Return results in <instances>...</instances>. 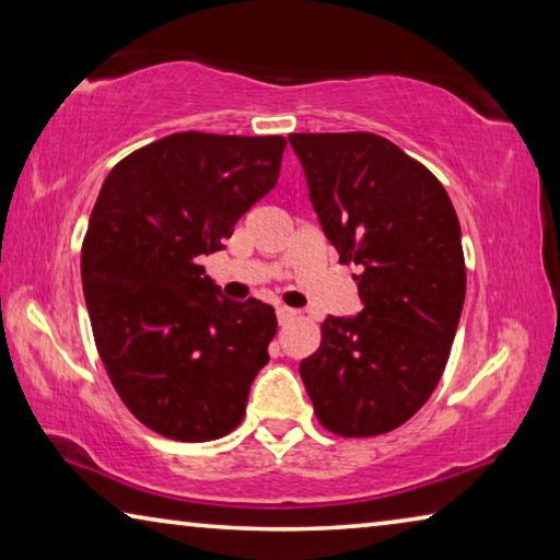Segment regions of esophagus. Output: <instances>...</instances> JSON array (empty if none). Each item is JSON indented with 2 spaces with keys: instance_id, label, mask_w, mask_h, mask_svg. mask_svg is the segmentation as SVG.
<instances>
[{
  "instance_id": "obj_1",
  "label": "esophagus",
  "mask_w": 560,
  "mask_h": 560,
  "mask_svg": "<svg viewBox=\"0 0 560 560\" xmlns=\"http://www.w3.org/2000/svg\"><path fill=\"white\" fill-rule=\"evenodd\" d=\"M299 316V311L296 308H289V306H279L277 308V318H279V324L281 326H287V324H291L293 318Z\"/></svg>"
}]
</instances>
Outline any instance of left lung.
<instances>
[{
	"mask_svg": "<svg viewBox=\"0 0 560 560\" xmlns=\"http://www.w3.org/2000/svg\"><path fill=\"white\" fill-rule=\"evenodd\" d=\"M320 230L360 267L358 316H328L299 365L340 438L390 432L428 402L457 334L467 271L440 179L375 132H291Z\"/></svg>",
	"mask_w": 560,
	"mask_h": 560,
	"instance_id": "8db88e82",
	"label": "left lung"
}]
</instances>
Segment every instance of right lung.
I'll use <instances>...</instances> for the list:
<instances>
[{
  "mask_svg": "<svg viewBox=\"0 0 560 560\" xmlns=\"http://www.w3.org/2000/svg\"><path fill=\"white\" fill-rule=\"evenodd\" d=\"M287 138L173 132L110 170L81 249L93 338L120 400L179 442L242 422L277 314L230 301L200 257L279 179Z\"/></svg>",
  "mask_w": 560,
  "mask_h": 560,
  "instance_id": "add662e5",
  "label": "right lung"
}]
</instances>
